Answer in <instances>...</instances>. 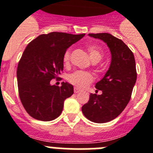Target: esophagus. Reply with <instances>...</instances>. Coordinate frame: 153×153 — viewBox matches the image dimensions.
<instances>
[{
  "mask_svg": "<svg viewBox=\"0 0 153 153\" xmlns=\"http://www.w3.org/2000/svg\"><path fill=\"white\" fill-rule=\"evenodd\" d=\"M80 91H81V90H79V88H77V87H75V88H74V93H79Z\"/></svg>",
  "mask_w": 153,
  "mask_h": 153,
  "instance_id": "34e87169",
  "label": "esophagus"
}]
</instances>
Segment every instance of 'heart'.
I'll return each mask as SVG.
<instances>
[{"label":"heart","mask_w":153,"mask_h":153,"mask_svg":"<svg viewBox=\"0 0 153 153\" xmlns=\"http://www.w3.org/2000/svg\"><path fill=\"white\" fill-rule=\"evenodd\" d=\"M90 58L94 63L99 62L103 56V52L101 48L95 44H89L86 47ZM70 62V51L67 50L63 55V63L65 67H68ZM94 80V76L92 74L85 71L77 70L70 74L68 76L69 83L78 88L83 89L88 86Z\"/></svg>","instance_id":"heart-1"}]
</instances>
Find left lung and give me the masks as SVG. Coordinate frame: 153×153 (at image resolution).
Returning a JSON list of instances; mask_svg holds the SVG:
<instances>
[{
	"mask_svg": "<svg viewBox=\"0 0 153 153\" xmlns=\"http://www.w3.org/2000/svg\"><path fill=\"white\" fill-rule=\"evenodd\" d=\"M89 36L103 40L109 47L112 60L104 77L96 84L97 91L82 106L86 118L93 123H104L117 118L129 102L136 83L137 73L133 53L120 39L110 33H89Z\"/></svg>",
	"mask_w": 153,
	"mask_h": 153,
	"instance_id": "obj_1",
	"label": "left lung"
}]
</instances>
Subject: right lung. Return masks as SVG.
I'll return each instance as SVG.
<instances>
[{
  "label": "right lung",
  "mask_w": 153,
  "mask_h": 153,
  "mask_svg": "<svg viewBox=\"0 0 153 153\" xmlns=\"http://www.w3.org/2000/svg\"><path fill=\"white\" fill-rule=\"evenodd\" d=\"M83 34L51 32L30 42L17 70L18 93L27 113L36 120L51 121L62 113L64 100L74 94V86L51 85L63 69V55Z\"/></svg>",
  "instance_id": "1"
}]
</instances>
